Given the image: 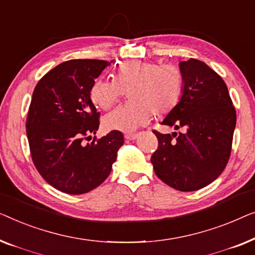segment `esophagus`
<instances>
[{
	"label": "esophagus",
	"instance_id": "1",
	"mask_svg": "<svg viewBox=\"0 0 255 255\" xmlns=\"http://www.w3.org/2000/svg\"><path fill=\"white\" fill-rule=\"evenodd\" d=\"M136 137H137V134H136V132H128V134L125 135V138L127 139H135Z\"/></svg>",
	"mask_w": 255,
	"mask_h": 255
}]
</instances>
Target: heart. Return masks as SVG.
<instances>
[{"mask_svg":"<svg viewBox=\"0 0 255 255\" xmlns=\"http://www.w3.org/2000/svg\"><path fill=\"white\" fill-rule=\"evenodd\" d=\"M113 77L114 81L97 78L90 89L91 102L102 110L111 109L128 92L130 103L104 117L107 130L129 132L148 123L152 113H170L184 91L182 71L171 63L129 61L117 68Z\"/></svg>","mask_w":255,"mask_h":255,"instance_id":"obj_1","label":"heart"}]
</instances>
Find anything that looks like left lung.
<instances>
[{"mask_svg": "<svg viewBox=\"0 0 255 255\" xmlns=\"http://www.w3.org/2000/svg\"><path fill=\"white\" fill-rule=\"evenodd\" d=\"M180 70L181 99L162 125L182 131L170 135L152 130L158 148L151 163L157 177L170 187L193 192L211 184L224 171L237 116L227 84L216 71L196 59L182 61Z\"/></svg>", "mask_w": 255, "mask_h": 255, "instance_id": "left-lung-1", "label": "left lung"}]
</instances>
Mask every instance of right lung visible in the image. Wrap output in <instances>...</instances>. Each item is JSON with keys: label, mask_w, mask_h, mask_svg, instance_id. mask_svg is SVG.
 <instances>
[{"label": "right lung", "mask_w": 255, "mask_h": 255, "mask_svg": "<svg viewBox=\"0 0 255 255\" xmlns=\"http://www.w3.org/2000/svg\"><path fill=\"white\" fill-rule=\"evenodd\" d=\"M109 64L66 61L44 75L32 95L26 118L32 162L49 185L67 194H84L103 184L124 144L119 130L83 144L99 128L91 85Z\"/></svg>", "instance_id": "1"}]
</instances>
